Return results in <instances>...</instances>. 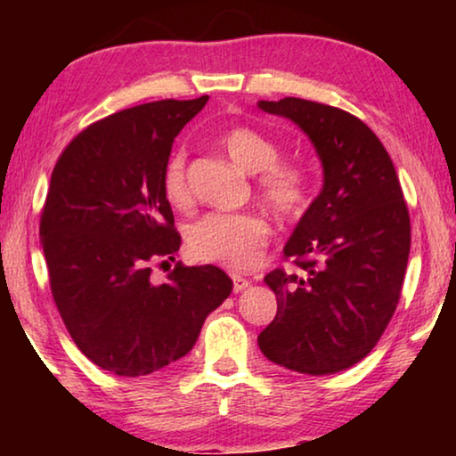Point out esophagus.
Masks as SVG:
<instances>
[{"mask_svg": "<svg viewBox=\"0 0 456 456\" xmlns=\"http://www.w3.org/2000/svg\"><path fill=\"white\" fill-rule=\"evenodd\" d=\"M232 284H234V292H240V290H245V289H248V280L247 278H242V276H239V273H232Z\"/></svg>", "mask_w": 456, "mask_h": 456, "instance_id": "esophagus-1", "label": "esophagus"}]
</instances>
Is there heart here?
I'll use <instances>...</instances> for the list:
<instances>
[{
    "label": "heart",
    "mask_w": 456,
    "mask_h": 456,
    "mask_svg": "<svg viewBox=\"0 0 456 456\" xmlns=\"http://www.w3.org/2000/svg\"><path fill=\"white\" fill-rule=\"evenodd\" d=\"M222 147L236 166L259 174L257 191L264 203L282 220H298L309 208V174L305 167L280 159V149L270 136L253 128H232L222 136ZM161 191L176 209L192 203L186 180V159L174 153L164 167ZM270 224L255 214H209L186 228V248L203 264H217L230 270H248L264 255L270 240Z\"/></svg>",
    "instance_id": "1"
}]
</instances>
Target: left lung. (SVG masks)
<instances>
[{
  "instance_id": "obj_1",
  "label": "left lung",
  "mask_w": 456,
  "mask_h": 456,
  "mask_svg": "<svg viewBox=\"0 0 456 456\" xmlns=\"http://www.w3.org/2000/svg\"><path fill=\"white\" fill-rule=\"evenodd\" d=\"M309 136L323 167L322 192L286 242L301 273L265 276L278 314L257 336L286 370L328 376L371 353L395 315L407 270L411 220L388 151L345 110L307 99L259 102Z\"/></svg>"
}]
</instances>
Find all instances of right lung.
Here are the masks:
<instances>
[{
	"mask_svg": "<svg viewBox=\"0 0 456 456\" xmlns=\"http://www.w3.org/2000/svg\"><path fill=\"white\" fill-rule=\"evenodd\" d=\"M208 95L116 111L74 136L52 172L39 236L66 330L93 363L147 376L195 346L211 311L232 292L216 265L178 261L164 284L155 261L180 248L161 176L172 142Z\"/></svg>",
	"mask_w": 456,
	"mask_h": 456,
	"instance_id": "right-lung-1",
	"label": "right lung"
}]
</instances>
